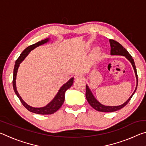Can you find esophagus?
Returning <instances> with one entry per match:
<instances>
[{
  "label": "esophagus",
  "instance_id": "obj_1",
  "mask_svg": "<svg viewBox=\"0 0 146 146\" xmlns=\"http://www.w3.org/2000/svg\"><path fill=\"white\" fill-rule=\"evenodd\" d=\"M83 78H84L83 75H82V74H80V73H78L77 75H76L75 76V80H82V79H83Z\"/></svg>",
  "mask_w": 146,
  "mask_h": 146
}]
</instances>
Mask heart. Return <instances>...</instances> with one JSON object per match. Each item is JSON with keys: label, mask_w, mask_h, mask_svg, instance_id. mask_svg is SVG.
<instances>
[{"label": "heart", "mask_w": 146, "mask_h": 146, "mask_svg": "<svg viewBox=\"0 0 146 146\" xmlns=\"http://www.w3.org/2000/svg\"><path fill=\"white\" fill-rule=\"evenodd\" d=\"M99 49H96V50L95 51V53L96 54V55H98V54H99Z\"/></svg>", "instance_id": "obj_1"}]
</instances>
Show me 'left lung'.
I'll use <instances>...</instances> for the list:
<instances>
[{"label": "left lung", "instance_id": "1", "mask_svg": "<svg viewBox=\"0 0 146 146\" xmlns=\"http://www.w3.org/2000/svg\"><path fill=\"white\" fill-rule=\"evenodd\" d=\"M110 43L111 46V55H122L124 56L128 60H129L131 63L133 68L134 69V71L135 73V76L137 78V86H136L135 90L134 92L133 93L131 96L129 98L126 102H124L122 105L117 106H104L102 105V104L100 103L96 99L93 95L92 92H91L90 89L89 88L88 86L86 85V99H87L88 103L90 104V106L93 108L95 109V110L101 112H105V113H110V112H113L122 109V108L124 107L127 104V103L129 102L131 98L133 97V95H134L136 90H137V86H138V76L137 73V69H136V66L135 64L134 60L132 58V56L128 53V51L125 49L121 45L120 43H118V42L115 41L112 39H110Z\"/></svg>", "mask_w": 146, "mask_h": 146}]
</instances>
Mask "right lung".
Here are the masks:
<instances>
[{"label": "right lung", "instance_id": "1", "mask_svg": "<svg viewBox=\"0 0 146 146\" xmlns=\"http://www.w3.org/2000/svg\"><path fill=\"white\" fill-rule=\"evenodd\" d=\"M49 38H46L44 39V40L39 41L38 42H36L35 44H33V45H31L28 46V48H26L23 51V53L21 54V55H20L19 57L17 58V60H16L15 64L14 70H13V87L15 93L17 96L19 98V100H21V102L22 104H23V105L27 109V110L32 113H36V114H39V115L53 114V113H55L56 111L58 110L64 102V99H65L64 96H65L66 91H67V90H68L69 88H71V86L73 85V77H72L71 78H70L67 82L64 84L62 86V87L60 88V90H59L57 94H56L55 97H54L53 99L51 100L48 105L44 106V107H42V108L31 107V106L27 104L23 100V98L21 97V96H20L16 88V76H17V70H18L19 69L20 64H21L22 62L24 60V58L26 57L27 55H28L29 53L30 52L31 50H33V49H34L35 48H36V47L47 43L48 42H49Z\"/></svg>", "mask_w": 146, "mask_h": 146}]
</instances>
